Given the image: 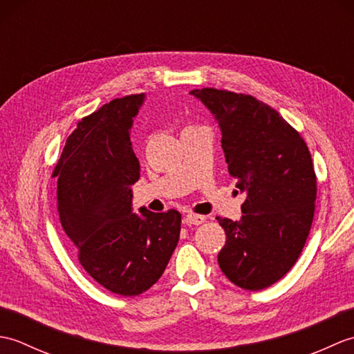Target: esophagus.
<instances>
[{
	"mask_svg": "<svg viewBox=\"0 0 354 354\" xmlns=\"http://www.w3.org/2000/svg\"><path fill=\"white\" fill-rule=\"evenodd\" d=\"M205 222V217L201 214H194V213H189L185 216V223L187 225H201Z\"/></svg>",
	"mask_w": 354,
	"mask_h": 354,
	"instance_id": "1",
	"label": "esophagus"
}]
</instances>
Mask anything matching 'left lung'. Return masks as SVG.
Returning a JSON list of instances; mask_svg holds the SVG:
<instances>
[{
  "label": "left lung",
  "mask_w": 354,
  "mask_h": 354,
  "mask_svg": "<svg viewBox=\"0 0 354 354\" xmlns=\"http://www.w3.org/2000/svg\"><path fill=\"white\" fill-rule=\"evenodd\" d=\"M212 112L237 189L242 219L217 217L227 242L217 255L225 277L261 290L295 265L312 227L317 176L309 149L293 127L252 95L204 88L190 93Z\"/></svg>",
  "instance_id": "left-lung-1"
}]
</instances>
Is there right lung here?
Listing matches in <instances>:
<instances>
[{
    "label": "right lung",
    "mask_w": 354,
    "mask_h": 354,
    "mask_svg": "<svg viewBox=\"0 0 354 354\" xmlns=\"http://www.w3.org/2000/svg\"><path fill=\"white\" fill-rule=\"evenodd\" d=\"M145 94L115 99L79 122L53 171L57 212L80 265L94 280L123 297L160 280L178 245L176 209L132 212L131 185L140 178L131 127Z\"/></svg>",
    "instance_id": "right-lung-1"
}]
</instances>
